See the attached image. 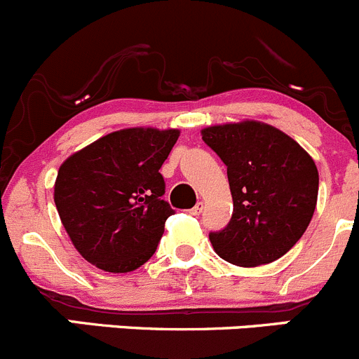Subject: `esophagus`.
Here are the masks:
<instances>
[{
  "label": "esophagus",
  "instance_id": "esophagus-1",
  "mask_svg": "<svg viewBox=\"0 0 359 359\" xmlns=\"http://www.w3.org/2000/svg\"><path fill=\"white\" fill-rule=\"evenodd\" d=\"M203 206H205V203H203V201H198L196 203V205H194V208H191L189 210V212H191V215H200V213L203 212Z\"/></svg>",
  "mask_w": 359,
  "mask_h": 359
}]
</instances>
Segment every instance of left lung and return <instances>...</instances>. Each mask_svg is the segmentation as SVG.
Segmentation results:
<instances>
[{
    "label": "left lung",
    "mask_w": 359,
    "mask_h": 359,
    "mask_svg": "<svg viewBox=\"0 0 359 359\" xmlns=\"http://www.w3.org/2000/svg\"><path fill=\"white\" fill-rule=\"evenodd\" d=\"M227 166L233 217L210 233L217 255L241 267L283 257L300 240L318 201V168L299 142L267 123L243 119L201 130Z\"/></svg>",
    "instance_id": "left-lung-1"
}]
</instances>
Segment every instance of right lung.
<instances>
[{"instance_id":"obj_1","label":"right lung","mask_w":359,"mask_h":359,"mask_svg":"<svg viewBox=\"0 0 359 359\" xmlns=\"http://www.w3.org/2000/svg\"><path fill=\"white\" fill-rule=\"evenodd\" d=\"M180 130L135 126L107 133L60 165L53 200L79 255L106 273L153 257L173 210L159 168Z\"/></svg>"}]
</instances>
